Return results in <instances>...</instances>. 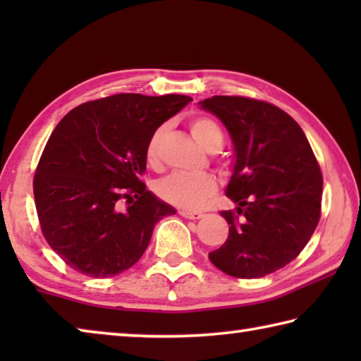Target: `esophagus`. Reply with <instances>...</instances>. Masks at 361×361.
<instances>
[{
    "instance_id": "esophagus-1",
    "label": "esophagus",
    "mask_w": 361,
    "mask_h": 361,
    "mask_svg": "<svg viewBox=\"0 0 361 361\" xmlns=\"http://www.w3.org/2000/svg\"><path fill=\"white\" fill-rule=\"evenodd\" d=\"M180 215L183 218H188V219H200V218H204V213H200V212H189V210H180Z\"/></svg>"
}]
</instances>
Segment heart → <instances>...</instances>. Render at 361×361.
<instances>
[{
    "mask_svg": "<svg viewBox=\"0 0 361 361\" xmlns=\"http://www.w3.org/2000/svg\"><path fill=\"white\" fill-rule=\"evenodd\" d=\"M192 137L207 151L219 149L223 145V130L216 121L207 116H197L189 124ZM166 133V126L157 127L151 133L146 145V159L152 167L161 162V143ZM218 185L215 176L204 175H170L156 185V191L164 200L186 210H197L216 192Z\"/></svg>",
    "mask_w": 361,
    "mask_h": 361,
    "instance_id": "1",
    "label": "heart"
}]
</instances>
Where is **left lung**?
<instances>
[{
    "label": "left lung",
    "mask_w": 361,
    "mask_h": 361,
    "mask_svg": "<svg viewBox=\"0 0 361 361\" xmlns=\"http://www.w3.org/2000/svg\"><path fill=\"white\" fill-rule=\"evenodd\" d=\"M199 105L234 146L226 195L237 207L221 212L229 235L209 258L228 276L264 277L295 259L319 224V162L298 122L271 103L215 95Z\"/></svg>",
    "instance_id": "8db88e82"
}]
</instances>
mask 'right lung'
<instances>
[{"label": "right lung", "mask_w": 361, "mask_h": 361, "mask_svg": "<svg viewBox=\"0 0 361 361\" xmlns=\"http://www.w3.org/2000/svg\"><path fill=\"white\" fill-rule=\"evenodd\" d=\"M189 102L118 94L82 103L54 129L36 169L35 204L47 243L75 271L97 279L127 271L159 219L175 215L142 176L151 133Z\"/></svg>", "instance_id": "add662e5"}]
</instances>
